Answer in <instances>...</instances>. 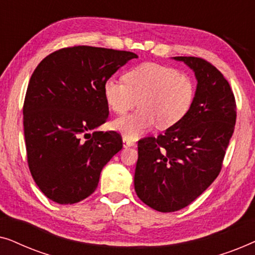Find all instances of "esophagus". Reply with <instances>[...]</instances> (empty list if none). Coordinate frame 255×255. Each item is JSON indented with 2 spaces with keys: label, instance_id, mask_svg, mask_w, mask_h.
Instances as JSON below:
<instances>
[{
  "label": "esophagus",
  "instance_id": "1",
  "mask_svg": "<svg viewBox=\"0 0 255 255\" xmlns=\"http://www.w3.org/2000/svg\"><path fill=\"white\" fill-rule=\"evenodd\" d=\"M123 145H124V147H130V146L135 145V141L131 140V139L128 138L127 135H123Z\"/></svg>",
  "mask_w": 255,
  "mask_h": 255
}]
</instances>
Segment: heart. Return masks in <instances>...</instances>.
I'll list each match as a JSON object with an SVG mask.
<instances>
[{
  "label": "heart",
  "mask_w": 255,
  "mask_h": 255,
  "mask_svg": "<svg viewBox=\"0 0 255 255\" xmlns=\"http://www.w3.org/2000/svg\"><path fill=\"white\" fill-rule=\"evenodd\" d=\"M124 82L107 80L103 92L107 104L116 114L123 115L137 106L135 113L113 123L116 130L133 139L158 123L168 128L189 113L195 99V83L189 75L167 66L146 62L128 69Z\"/></svg>",
  "instance_id": "heart-1"
}]
</instances>
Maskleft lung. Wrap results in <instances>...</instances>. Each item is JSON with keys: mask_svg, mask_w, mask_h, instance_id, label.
Masks as SVG:
<instances>
[{"mask_svg": "<svg viewBox=\"0 0 255 255\" xmlns=\"http://www.w3.org/2000/svg\"><path fill=\"white\" fill-rule=\"evenodd\" d=\"M195 72L189 113L158 137L138 141L134 190L149 208L174 212L194 202L221 173L235 131L237 106L221 72L196 57H175Z\"/></svg>", "mask_w": 255, "mask_h": 255, "instance_id": "8db88e82", "label": "left lung"}]
</instances>
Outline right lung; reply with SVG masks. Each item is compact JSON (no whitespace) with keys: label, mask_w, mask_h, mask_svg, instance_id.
I'll return each mask as SVG.
<instances>
[{"label":"right lung","mask_w":255,"mask_h":255,"mask_svg":"<svg viewBox=\"0 0 255 255\" xmlns=\"http://www.w3.org/2000/svg\"><path fill=\"white\" fill-rule=\"evenodd\" d=\"M138 55L86 46L48 54L31 75L23 106L27 165L45 196L74 204L97 188L101 170L123 147L116 131H95L109 116L103 87Z\"/></svg>","instance_id":"right-lung-1"}]
</instances>
